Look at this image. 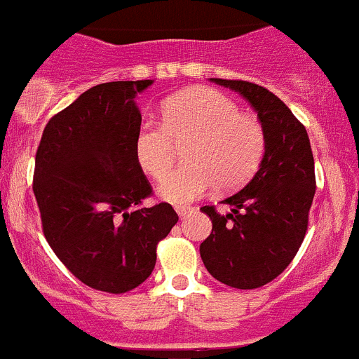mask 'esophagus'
<instances>
[{
    "mask_svg": "<svg viewBox=\"0 0 359 359\" xmlns=\"http://www.w3.org/2000/svg\"><path fill=\"white\" fill-rule=\"evenodd\" d=\"M175 211H177V215L180 216V218H184V216L191 215V212L195 211V208H191V205H177Z\"/></svg>",
    "mask_w": 359,
    "mask_h": 359,
    "instance_id": "34e87169",
    "label": "esophagus"
}]
</instances>
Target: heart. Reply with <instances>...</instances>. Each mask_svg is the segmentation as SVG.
Listing matches in <instances>:
<instances>
[{"label":"heart","instance_id":"obj_1","mask_svg":"<svg viewBox=\"0 0 359 359\" xmlns=\"http://www.w3.org/2000/svg\"><path fill=\"white\" fill-rule=\"evenodd\" d=\"M187 164L161 182L159 193L173 203L191 202L215 184L234 187L256 172L266 135L256 116L243 114L234 100L211 87H191L163 105V125L150 119L137 127L134 156L144 173L163 179L173 164V141L187 140Z\"/></svg>","mask_w":359,"mask_h":359}]
</instances>
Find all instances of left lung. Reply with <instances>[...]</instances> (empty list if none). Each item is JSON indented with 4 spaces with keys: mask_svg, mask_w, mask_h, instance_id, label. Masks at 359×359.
Returning a JSON list of instances; mask_svg holds the SVG:
<instances>
[{
    "mask_svg": "<svg viewBox=\"0 0 359 359\" xmlns=\"http://www.w3.org/2000/svg\"><path fill=\"white\" fill-rule=\"evenodd\" d=\"M209 80L250 103L266 147L254 177L222 202L231 212L202 208L212 231L200 245V257L219 283L254 290L283 273L302 245L316 187L315 161L304 125L273 93L243 80Z\"/></svg>",
    "mask_w": 359,
    "mask_h": 359,
    "instance_id": "left-lung-1",
    "label": "left lung"
}]
</instances>
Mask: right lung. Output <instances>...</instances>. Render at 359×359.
Segmentation results:
<instances>
[{
	"mask_svg": "<svg viewBox=\"0 0 359 359\" xmlns=\"http://www.w3.org/2000/svg\"><path fill=\"white\" fill-rule=\"evenodd\" d=\"M154 80L87 89L48 121L35 156L34 193L48 243L71 273L107 293L137 288L156 266L157 243L179 216L151 193L134 156L135 96Z\"/></svg>",
	"mask_w": 359,
	"mask_h": 359,
	"instance_id": "add662e5",
	"label": "right lung"
}]
</instances>
